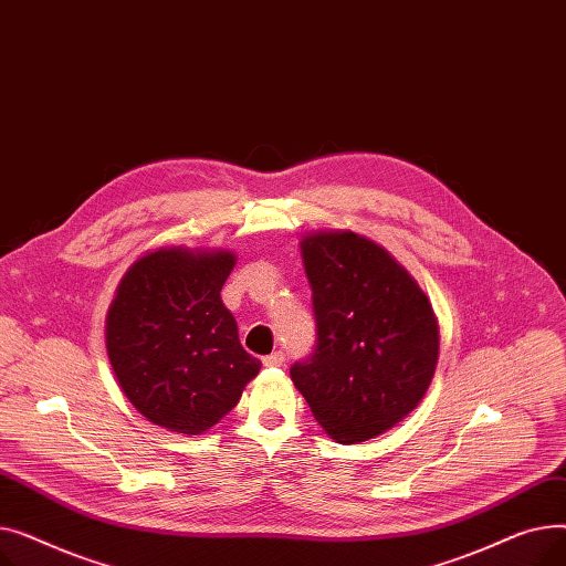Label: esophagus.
Instances as JSON below:
<instances>
[{"mask_svg":"<svg viewBox=\"0 0 566 566\" xmlns=\"http://www.w3.org/2000/svg\"><path fill=\"white\" fill-rule=\"evenodd\" d=\"M263 365H265V367H282V365H284V353H282V350H275V353H271V355H265Z\"/></svg>","mask_w":566,"mask_h":566,"instance_id":"34e87169","label":"esophagus"}]
</instances>
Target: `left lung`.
Listing matches in <instances>:
<instances>
[{"label": "left lung", "instance_id": "left-lung-1", "mask_svg": "<svg viewBox=\"0 0 566 566\" xmlns=\"http://www.w3.org/2000/svg\"><path fill=\"white\" fill-rule=\"evenodd\" d=\"M316 348L291 380L337 442L380 436L418 408L438 363V321L406 268L365 235L316 231L301 241Z\"/></svg>", "mask_w": 566, "mask_h": 566}]
</instances>
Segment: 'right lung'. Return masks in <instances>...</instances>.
Wrapping results in <instances>:
<instances>
[{
	"instance_id": "obj_1",
	"label": "right lung",
	"mask_w": 566,
	"mask_h": 566,
	"mask_svg": "<svg viewBox=\"0 0 566 566\" xmlns=\"http://www.w3.org/2000/svg\"><path fill=\"white\" fill-rule=\"evenodd\" d=\"M227 250L160 248L139 256L116 286L105 344L114 376L148 422L197 436L241 399L261 363L241 346L220 291Z\"/></svg>"
}]
</instances>
